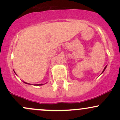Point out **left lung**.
I'll use <instances>...</instances> for the list:
<instances>
[{
	"label": "left lung",
	"mask_w": 120,
	"mask_h": 120,
	"mask_svg": "<svg viewBox=\"0 0 120 120\" xmlns=\"http://www.w3.org/2000/svg\"><path fill=\"white\" fill-rule=\"evenodd\" d=\"M106 67H107V66H106V67H105V68H104V70H103V71H105V68H106ZM102 72V73H103Z\"/></svg>",
	"instance_id": "obj_1"
}]
</instances>
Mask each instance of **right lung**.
Wrapping results in <instances>:
<instances>
[{
	"mask_svg": "<svg viewBox=\"0 0 120 120\" xmlns=\"http://www.w3.org/2000/svg\"><path fill=\"white\" fill-rule=\"evenodd\" d=\"M25 83H26V84H29V83H26V82H25ZM42 85V84H39V85Z\"/></svg>",
	"mask_w": 120,
	"mask_h": 120,
	"instance_id": "add662e5",
	"label": "right lung"
}]
</instances>
